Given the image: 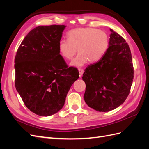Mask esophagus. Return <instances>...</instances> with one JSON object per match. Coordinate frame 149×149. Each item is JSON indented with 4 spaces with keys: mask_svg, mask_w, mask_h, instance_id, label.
Instances as JSON below:
<instances>
[{
    "mask_svg": "<svg viewBox=\"0 0 149 149\" xmlns=\"http://www.w3.org/2000/svg\"><path fill=\"white\" fill-rule=\"evenodd\" d=\"M78 71H79V74H80V76H81H81L83 75V73H84V70H83V69H79Z\"/></svg>",
    "mask_w": 149,
    "mask_h": 149,
    "instance_id": "34e87169",
    "label": "esophagus"
}]
</instances>
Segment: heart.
I'll list each match as a JSON object with an SVG mask.
<instances>
[{
    "label": "heart",
    "mask_w": 149,
    "mask_h": 149,
    "mask_svg": "<svg viewBox=\"0 0 149 149\" xmlns=\"http://www.w3.org/2000/svg\"><path fill=\"white\" fill-rule=\"evenodd\" d=\"M68 40H61L58 51L64 59L71 61L78 55L71 65L81 67L89 61L95 63L104 56L109 47V37L106 31L94 28H77L67 33Z\"/></svg>",
    "instance_id": "heart-1"
}]
</instances>
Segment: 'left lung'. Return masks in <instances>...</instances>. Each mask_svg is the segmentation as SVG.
<instances>
[{"mask_svg":"<svg viewBox=\"0 0 149 149\" xmlns=\"http://www.w3.org/2000/svg\"><path fill=\"white\" fill-rule=\"evenodd\" d=\"M109 47L101 59L84 70V100L100 112L115 109L127 97L134 78L132 55L127 43L110 29Z\"/></svg>","mask_w":149,"mask_h":149,"instance_id":"obj_1","label":"left lung"}]
</instances>
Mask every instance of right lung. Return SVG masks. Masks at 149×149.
I'll use <instances>...</instances> for the list:
<instances>
[{"instance_id": "add662e5", "label": "right lung", "mask_w": 149, "mask_h": 149, "mask_svg": "<svg viewBox=\"0 0 149 149\" xmlns=\"http://www.w3.org/2000/svg\"><path fill=\"white\" fill-rule=\"evenodd\" d=\"M65 25L38 26L26 35L15 58V88L33 113L49 116L65 104L79 72L67 66L58 51Z\"/></svg>"}]
</instances>
